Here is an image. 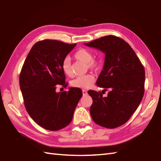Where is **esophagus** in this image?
<instances>
[{
    "label": "esophagus",
    "instance_id": "esophagus-1",
    "mask_svg": "<svg viewBox=\"0 0 161 161\" xmlns=\"http://www.w3.org/2000/svg\"><path fill=\"white\" fill-rule=\"evenodd\" d=\"M82 94H83V95H86V94H87V92H86V90H82Z\"/></svg>",
    "mask_w": 161,
    "mask_h": 161
}]
</instances>
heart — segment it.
Here are the masks:
<instances>
[{"instance_id": "b5f03b06", "label": "heart", "mask_w": 161, "mask_h": 161, "mask_svg": "<svg viewBox=\"0 0 161 161\" xmlns=\"http://www.w3.org/2000/svg\"><path fill=\"white\" fill-rule=\"evenodd\" d=\"M75 58L84 63H86L87 68L90 69H98L100 67V60L93 58L92 52L86 49H80L74 55ZM62 68L64 73L68 76L72 77L73 72L71 68V62L68 58H65L62 64ZM95 82V76L92 74H86L85 75L78 76L74 79L71 85L74 87L80 89H87L91 87Z\"/></svg>"}]
</instances>
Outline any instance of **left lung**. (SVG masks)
<instances>
[{"label":"left lung","mask_w":161,"mask_h":161,"mask_svg":"<svg viewBox=\"0 0 161 161\" xmlns=\"http://www.w3.org/2000/svg\"><path fill=\"white\" fill-rule=\"evenodd\" d=\"M85 45L105 53V62L97 80L99 87L109 89L107 97L89 91L93 99L90 114L102 127L114 129L131 118L144 94L145 70L136 53L123 39L108 35Z\"/></svg>","instance_id":"1"}]
</instances>
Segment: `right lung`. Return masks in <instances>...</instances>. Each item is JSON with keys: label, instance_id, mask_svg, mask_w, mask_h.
<instances>
[{"label": "right lung", "instance_id": "1", "mask_svg": "<svg viewBox=\"0 0 161 161\" xmlns=\"http://www.w3.org/2000/svg\"><path fill=\"white\" fill-rule=\"evenodd\" d=\"M76 45L49 39L38 41L21 68L19 86L25 109L38 125L49 131H58L70 123L82 95L79 88L55 91L56 85L68 86L62 64Z\"/></svg>", "mask_w": 161, "mask_h": 161}]
</instances>
